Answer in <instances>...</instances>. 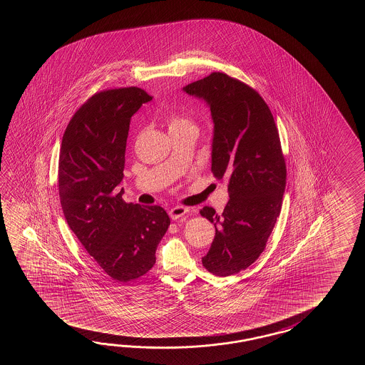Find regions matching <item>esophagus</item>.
<instances>
[{
	"instance_id": "esophagus-1",
	"label": "esophagus",
	"mask_w": 365,
	"mask_h": 365,
	"mask_svg": "<svg viewBox=\"0 0 365 365\" xmlns=\"http://www.w3.org/2000/svg\"><path fill=\"white\" fill-rule=\"evenodd\" d=\"M186 212H187V209L184 206H175V207L170 210V217H171L172 220H178L180 217H184Z\"/></svg>"
}]
</instances>
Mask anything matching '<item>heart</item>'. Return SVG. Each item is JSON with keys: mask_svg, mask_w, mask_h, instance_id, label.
I'll return each instance as SVG.
<instances>
[{"mask_svg": "<svg viewBox=\"0 0 365 365\" xmlns=\"http://www.w3.org/2000/svg\"><path fill=\"white\" fill-rule=\"evenodd\" d=\"M168 125H170V130H176L186 126H195L193 121L182 113H172L171 116L168 117Z\"/></svg>", "mask_w": 365, "mask_h": 365, "instance_id": "b5f03b06", "label": "heart"}]
</instances>
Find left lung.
Instances as JSON below:
<instances>
[{
    "instance_id": "1",
    "label": "left lung",
    "mask_w": 365,
    "mask_h": 365,
    "mask_svg": "<svg viewBox=\"0 0 365 365\" xmlns=\"http://www.w3.org/2000/svg\"><path fill=\"white\" fill-rule=\"evenodd\" d=\"M184 91L207 103L214 121L211 171L228 180L225 211L217 215L209 206L200 211L215 225L202 264L214 275L228 277L261 256L279 217L287 178L279 133L261 95L225 73H211Z\"/></svg>"
}]
</instances>
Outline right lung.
<instances>
[{"mask_svg": "<svg viewBox=\"0 0 365 365\" xmlns=\"http://www.w3.org/2000/svg\"><path fill=\"white\" fill-rule=\"evenodd\" d=\"M153 101L138 87L93 95L71 117L58 160V193L70 230L116 282H132L155 264L171 220L160 206L123 201L125 148L133 115Z\"/></svg>", "mask_w": 365, "mask_h": 365, "instance_id": "right-lung-1", "label": "right lung"}]
</instances>
